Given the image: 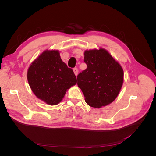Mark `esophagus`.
<instances>
[{"instance_id":"esophagus-1","label":"esophagus","mask_w":156,"mask_h":156,"mask_svg":"<svg viewBox=\"0 0 156 156\" xmlns=\"http://www.w3.org/2000/svg\"><path fill=\"white\" fill-rule=\"evenodd\" d=\"M73 70V72H74L75 75H76V76H77V74H78V69H77V68H74Z\"/></svg>"}]
</instances>
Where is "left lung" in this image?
<instances>
[{"label": "left lung", "instance_id": "1", "mask_svg": "<svg viewBox=\"0 0 156 156\" xmlns=\"http://www.w3.org/2000/svg\"><path fill=\"white\" fill-rule=\"evenodd\" d=\"M87 68L77 75L78 87L90 106L100 108L110 104L120 91L124 72L121 66L103 49L84 52Z\"/></svg>", "mask_w": 156, "mask_h": 156}]
</instances>
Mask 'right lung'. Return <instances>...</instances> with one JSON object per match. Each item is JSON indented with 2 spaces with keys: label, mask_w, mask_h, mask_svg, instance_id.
Segmentation results:
<instances>
[{
  "label": "right lung",
  "mask_w": 156,
  "mask_h": 156,
  "mask_svg": "<svg viewBox=\"0 0 156 156\" xmlns=\"http://www.w3.org/2000/svg\"><path fill=\"white\" fill-rule=\"evenodd\" d=\"M27 79L32 92L51 105L58 104L66 92L77 83L72 69L61 59L58 51H45L28 69Z\"/></svg>",
  "instance_id": "add662e5"
}]
</instances>
